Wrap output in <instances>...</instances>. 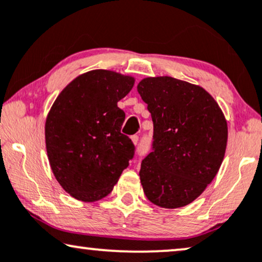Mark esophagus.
<instances>
[{
    "label": "esophagus",
    "instance_id": "34e87169",
    "mask_svg": "<svg viewBox=\"0 0 262 262\" xmlns=\"http://www.w3.org/2000/svg\"><path fill=\"white\" fill-rule=\"evenodd\" d=\"M132 141H133L134 145L139 144V135H132Z\"/></svg>",
    "mask_w": 262,
    "mask_h": 262
}]
</instances>
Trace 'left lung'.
Wrapping results in <instances>:
<instances>
[{
  "mask_svg": "<svg viewBox=\"0 0 262 262\" xmlns=\"http://www.w3.org/2000/svg\"><path fill=\"white\" fill-rule=\"evenodd\" d=\"M138 92L153 121L152 152L139 175L157 206L193 202L217 175L228 142V124L207 91L171 76L146 78Z\"/></svg>",
  "mask_w": 262,
  "mask_h": 262,
  "instance_id": "8db88e82",
  "label": "left lung"
}]
</instances>
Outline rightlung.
<instances>
[{
    "instance_id": "obj_1",
    "label": "right lung",
    "mask_w": 262,
    "mask_h": 262,
    "mask_svg": "<svg viewBox=\"0 0 262 262\" xmlns=\"http://www.w3.org/2000/svg\"><path fill=\"white\" fill-rule=\"evenodd\" d=\"M133 86L132 76L97 69L73 80L51 106L45 122L49 163L73 198L106 196L133 159L135 146L121 133L125 114L117 106Z\"/></svg>"
}]
</instances>
